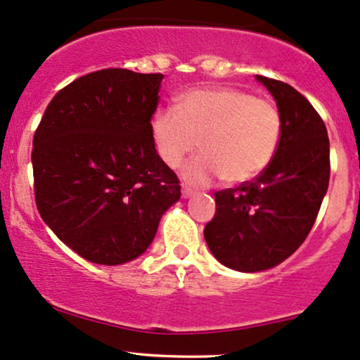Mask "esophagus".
<instances>
[{
    "instance_id": "1",
    "label": "esophagus",
    "mask_w": 360,
    "mask_h": 360,
    "mask_svg": "<svg viewBox=\"0 0 360 360\" xmlns=\"http://www.w3.org/2000/svg\"><path fill=\"white\" fill-rule=\"evenodd\" d=\"M192 195H193V190L192 188L185 187V185H184V187H181V197L190 198V197H192Z\"/></svg>"
}]
</instances>
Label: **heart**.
I'll list each match as a JSON object with an SVG mask.
<instances>
[{"mask_svg":"<svg viewBox=\"0 0 360 360\" xmlns=\"http://www.w3.org/2000/svg\"><path fill=\"white\" fill-rule=\"evenodd\" d=\"M152 135L170 168L179 167L200 141L203 153L181 173L188 184L208 185L219 176L243 184L272 163L282 139V117L270 100L238 88L192 90L181 96L179 110H158Z\"/></svg>","mask_w":360,"mask_h":360,"instance_id":"b5f03b06","label":"heart"}]
</instances>
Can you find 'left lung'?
I'll use <instances>...</instances> for the list:
<instances>
[{
    "label": "left lung",
    "instance_id": "1",
    "mask_svg": "<svg viewBox=\"0 0 360 360\" xmlns=\"http://www.w3.org/2000/svg\"><path fill=\"white\" fill-rule=\"evenodd\" d=\"M255 78L277 101L281 145L255 180L215 192V217L203 230L215 259L238 272L272 269L302 245L330 176L329 136L321 115L287 83Z\"/></svg>",
    "mask_w": 360,
    "mask_h": 360
}]
</instances>
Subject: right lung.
<instances>
[{
    "label": "right lung",
    "mask_w": 360,
    "mask_h": 360,
    "mask_svg": "<svg viewBox=\"0 0 360 360\" xmlns=\"http://www.w3.org/2000/svg\"><path fill=\"white\" fill-rule=\"evenodd\" d=\"M162 73L106 68L53 96L33 136L34 200L61 242L101 265L153 242L180 181L152 135Z\"/></svg>",
    "instance_id": "obj_1"
}]
</instances>
